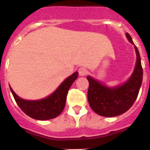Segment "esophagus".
Returning <instances> with one entry per match:
<instances>
[{"label": "esophagus", "instance_id": "esophagus-1", "mask_svg": "<svg viewBox=\"0 0 150 150\" xmlns=\"http://www.w3.org/2000/svg\"><path fill=\"white\" fill-rule=\"evenodd\" d=\"M79 73L80 76H85V75L88 73V71L86 68H79Z\"/></svg>", "mask_w": 150, "mask_h": 150}]
</instances>
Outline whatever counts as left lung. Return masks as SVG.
Returning a JSON list of instances; mask_svg holds the SVG:
<instances>
[{"mask_svg":"<svg viewBox=\"0 0 150 150\" xmlns=\"http://www.w3.org/2000/svg\"><path fill=\"white\" fill-rule=\"evenodd\" d=\"M128 41L134 45L136 62L134 70L127 81L115 86H107L91 76H87L89 82L88 101L90 107L98 115L105 117H114L122 115L135 103L142 81V68L138 48L132 38L126 34Z\"/></svg>","mask_w":150,"mask_h":150,"instance_id":"8db88e82","label":"left lung"}]
</instances>
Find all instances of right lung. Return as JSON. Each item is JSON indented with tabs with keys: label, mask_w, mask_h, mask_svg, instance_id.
<instances>
[{
	"label": "right lung",
	"mask_w": 150,
	"mask_h": 150,
	"mask_svg": "<svg viewBox=\"0 0 150 150\" xmlns=\"http://www.w3.org/2000/svg\"><path fill=\"white\" fill-rule=\"evenodd\" d=\"M78 75V71L74 72L64 79L54 92L45 98L38 100L21 98L13 91L9 85L10 89L18 105L27 115L37 120H48L57 117L62 112L68 92Z\"/></svg>",
	"instance_id": "1"
}]
</instances>
